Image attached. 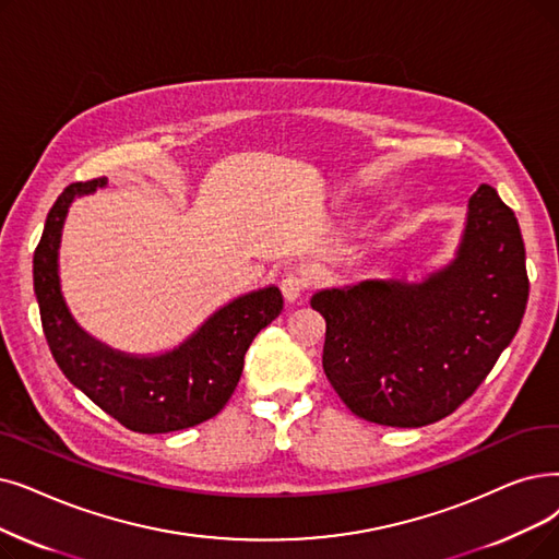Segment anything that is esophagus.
<instances>
[{"instance_id":"esophagus-1","label":"esophagus","mask_w":559,"mask_h":559,"mask_svg":"<svg viewBox=\"0 0 559 559\" xmlns=\"http://www.w3.org/2000/svg\"><path fill=\"white\" fill-rule=\"evenodd\" d=\"M310 281L306 274H299V272H293L287 274L283 281H281V293L285 297V301H297L306 289H308Z\"/></svg>"}]
</instances>
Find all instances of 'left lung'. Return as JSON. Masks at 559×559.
Listing matches in <instances>:
<instances>
[{"instance_id":"8db88e82","label":"left lung","mask_w":559,"mask_h":559,"mask_svg":"<svg viewBox=\"0 0 559 559\" xmlns=\"http://www.w3.org/2000/svg\"><path fill=\"white\" fill-rule=\"evenodd\" d=\"M527 293L516 216L491 185H479L443 270L420 283L377 278L312 295L326 322V379L362 420L431 425L493 370L521 326Z\"/></svg>"}]
</instances>
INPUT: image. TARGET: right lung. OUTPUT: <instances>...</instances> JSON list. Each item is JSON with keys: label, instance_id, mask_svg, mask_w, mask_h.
<instances>
[{"label": "right lung", "instance_id": "add662e5", "mask_svg": "<svg viewBox=\"0 0 559 559\" xmlns=\"http://www.w3.org/2000/svg\"><path fill=\"white\" fill-rule=\"evenodd\" d=\"M107 180L68 185L52 205L34 251V293L43 333L61 372L105 414L139 433H168L214 418L235 393L253 337L281 310L270 285L216 310L185 343L159 356H130L91 337L61 297L59 245L70 203Z\"/></svg>", "mask_w": 559, "mask_h": 559}]
</instances>
